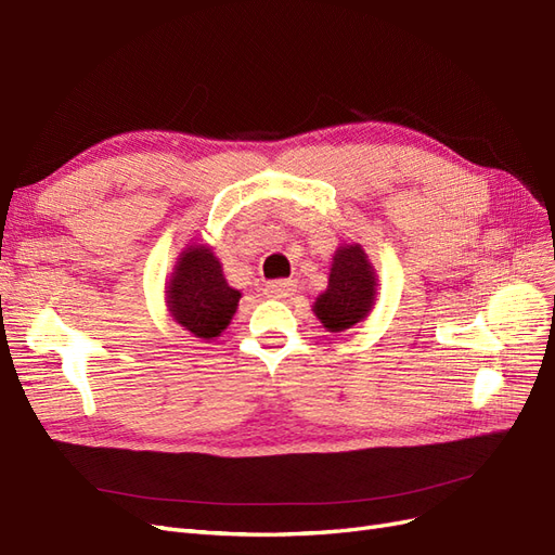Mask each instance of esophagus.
I'll return each mask as SVG.
<instances>
[{
    "mask_svg": "<svg viewBox=\"0 0 555 555\" xmlns=\"http://www.w3.org/2000/svg\"><path fill=\"white\" fill-rule=\"evenodd\" d=\"M295 293V281H270L264 285V295L270 297H291Z\"/></svg>",
    "mask_w": 555,
    "mask_h": 555,
    "instance_id": "esophagus-1",
    "label": "esophagus"
}]
</instances>
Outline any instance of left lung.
I'll return each mask as SVG.
<instances>
[{"instance_id": "left-lung-1", "label": "left lung", "mask_w": 555, "mask_h": 555, "mask_svg": "<svg viewBox=\"0 0 555 555\" xmlns=\"http://www.w3.org/2000/svg\"><path fill=\"white\" fill-rule=\"evenodd\" d=\"M375 276L360 246H341L334 254L327 291L315 299V315L330 332H344L371 311Z\"/></svg>"}]
</instances>
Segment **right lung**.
<instances>
[{
	"mask_svg": "<svg viewBox=\"0 0 555 555\" xmlns=\"http://www.w3.org/2000/svg\"><path fill=\"white\" fill-rule=\"evenodd\" d=\"M168 285V307L177 323L193 336H219L237 309L240 291L230 288L209 246H191L175 267Z\"/></svg>",
	"mask_w": 555,
	"mask_h": 555,
	"instance_id": "1",
	"label": "right lung"
}]
</instances>
